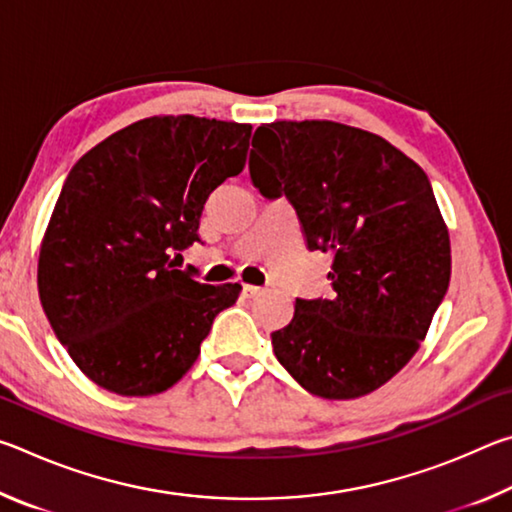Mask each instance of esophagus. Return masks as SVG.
Here are the masks:
<instances>
[{
    "label": "esophagus",
    "instance_id": "34e87169",
    "mask_svg": "<svg viewBox=\"0 0 512 512\" xmlns=\"http://www.w3.org/2000/svg\"><path fill=\"white\" fill-rule=\"evenodd\" d=\"M264 289L262 287H255V284H244V293L248 298H255V296H259V293H262Z\"/></svg>",
    "mask_w": 512,
    "mask_h": 512
}]
</instances>
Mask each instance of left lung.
<instances>
[{"instance_id": "obj_1", "label": "left lung", "mask_w": 512, "mask_h": 512, "mask_svg": "<svg viewBox=\"0 0 512 512\" xmlns=\"http://www.w3.org/2000/svg\"><path fill=\"white\" fill-rule=\"evenodd\" d=\"M250 178L287 194L309 250L332 255V300H296L271 334L277 361L311 395L354 400L395 377L429 332L452 248L427 173L391 142L339 121L255 131Z\"/></svg>"}]
</instances>
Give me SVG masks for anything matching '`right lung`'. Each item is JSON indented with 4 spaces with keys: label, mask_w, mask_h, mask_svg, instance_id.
Masks as SVG:
<instances>
[{
    "label": "right lung",
    "mask_w": 512,
    "mask_h": 512,
    "mask_svg": "<svg viewBox=\"0 0 512 512\" xmlns=\"http://www.w3.org/2000/svg\"><path fill=\"white\" fill-rule=\"evenodd\" d=\"M250 124L158 115L112 133L74 164L40 244L51 329L94 384L124 397L167 391L194 366L239 284L196 282L178 250L203 205L244 171Z\"/></svg>",
    "instance_id": "1"
}]
</instances>
